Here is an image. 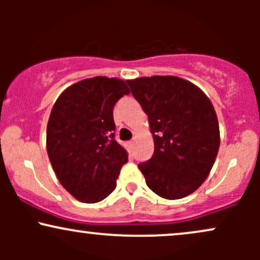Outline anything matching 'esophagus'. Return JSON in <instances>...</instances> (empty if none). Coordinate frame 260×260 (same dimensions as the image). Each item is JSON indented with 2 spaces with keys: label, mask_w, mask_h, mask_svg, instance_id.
Listing matches in <instances>:
<instances>
[{
  "label": "esophagus",
  "mask_w": 260,
  "mask_h": 260,
  "mask_svg": "<svg viewBox=\"0 0 260 260\" xmlns=\"http://www.w3.org/2000/svg\"><path fill=\"white\" fill-rule=\"evenodd\" d=\"M133 145H134V143L132 142V140H131V142H128V147H129V148H133Z\"/></svg>",
  "instance_id": "esophagus-1"
}]
</instances>
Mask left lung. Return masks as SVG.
Wrapping results in <instances>:
<instances>
[{
	"instance_id": "1",
	"label": "left lung",
	"mask_w": 260,
	"mask_h": 260,
	"mask_svg": "<svg viewBox=\"0 0 260 260\" xmlns=\"http://www.w3.org/2000/svg\"><path fill=\"white\" fill-rule=\"evenodd\" d=\"M148 115L154 154L138 164L148 187L165 199L198 189L215 162L219 122L213 104L198 86L174 76L126 80Z\"/></svg>"
}]
</instances>
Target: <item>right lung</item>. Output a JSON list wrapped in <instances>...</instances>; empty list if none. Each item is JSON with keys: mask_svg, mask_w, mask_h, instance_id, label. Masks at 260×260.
<instances>
[{"mask_svg": "<svg viewBox=\"0 0 260 260\" xmlns=\"http://www.w3.org/2000/svg\"><path fill=\"white\" fill-rule=\"evenodd\" d=\"M129 94L124 80L94 77L71 85L50 113L46 149L58 181L74 198L98 203L111 194L128 154L115 140L113 107Z\"/></svg>", "mask_w": 260, "mask_h": 260, "instance_id": "obj_1", "label": "right lung"}]
</instances>
